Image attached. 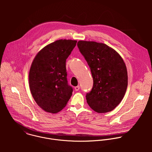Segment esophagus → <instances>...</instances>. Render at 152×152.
<instances>
[{
    "label": "esophagus",
    "mask_w": 152,
    "mask_h": 152,
    "mask_svg": "<svg viewBox=\"0 0 152 152\" xmlns=\"http://www.w3.org/2000/svg\"><path fill=\"white\" fill-rule=\"evenodd\" d=\"M80 87L79 86H76V87H74V89H75V90L76 91H78V90L80 89Z\"/></svg>",
    "instance_id": "34e87169"
}]
</instances>
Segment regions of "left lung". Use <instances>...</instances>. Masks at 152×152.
Masks as SVG:
<instances>
[{
  "mask_svg": "<svg viewBox=\"0 0 152 152\" xmlns=\"http://www.w3.org/2000/svg\"><path fill=\"white\" fill-rule=\"evenodd\" d=\"M77 46L94 81L91 91L86 94L88 105L98 113L112 110L122 100L128 86L127 69L123 59L105 44L79 41Z\"/></svg>",
  "mask_w": 152,
  "mask_h": 152,
  "instance_id": "obj_1",
  "label": "left lung"
}]
</instances>
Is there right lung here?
<instances>
[{"label":"right lung","instance_id":"1","mask_svg":"<svg viewBox=\"0 0 152 152\" xmlns=\"http://www.w3.org/2000/svg\"><path fill=\"white\" fill-rule=\"evenodd\" d=\"M77 41L59 40L46 45L35 57L29 72V86L33 98L47 112L62 110L72 96L68 85L66 60Z\"/></svg>","mask_w":152,"mask_h":152}]
</instances>
